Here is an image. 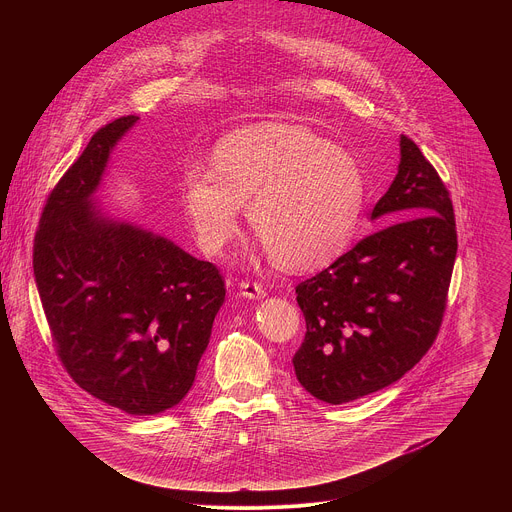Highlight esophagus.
Segmentation results:
<instances>
[{
    "label": "esophagus",
    "instance_id": "obj_1",
    "mask_svg": "<svg viewBox=\"0 0 512 512\" xmlns=\"http://www.w3.org/2000/svg\"><path fill=\"white\" fill-rule=\"evenodd\" d=\"M239 289L243 298H249V300L265 298V287L259 281H241Z\"/></svg>",
    "mask_w": 512,
    "mask_h": 512
}]
</instances>
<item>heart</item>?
Segmentation results:
<instances>
[{
	"label": "heart",
	"mask_w": 512,
	"mask_h": 512,
	"mask_svg": "<svg viewBox=\"0 0 512 512\" xmlns=\"http://www.w3.org/2000/svg\"><path fill=\"white\" fill-rule=\"evenodd\" d=\"M358 162L296 123H251L216 143L212 168L190 166L182 206L202 251L237 235L241 206L269 259L291 271L332 261L350 241L364 202Z\"/></svg>",
	"instance_id": "b5f03b06"
}]
</instances>
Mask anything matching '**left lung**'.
Returning a JSON list of instances; mask_svg holds the SVG:
<instances>
[{
	"instance_id": "8db88e82",
	"label": "left lung",
	"mask_w": 512,
	"mask_h": 512,
	"mask_svg": "<svg viewBox=\"0 0 512 512\" xmlns=\"http://www.w3.org/2000/svg\"><path fill=\"white\" fill-rule=\"evenodd\" d=\"M399 172L371 218L383 229L298 283L306 336L291 358L302 387L330 405L399 381L440 332L458 235L450 192L401 135Z\"/></svg>"
}]
</instances>
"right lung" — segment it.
<instances>
[{
    "label": "right lung",
    "mask_w": 512,
    "mask_h": 512,
    "mask_svg": "<svg viewBox=\"0 0 512 512\" xmlns=\"http://www.w3.org/2000/svg\"><path fill=\"white\" fill-rule=\"evenodd\" d=\"M137 119L101 127L50 192L34 277L72 381L129 415H156L190 391L227 289L216 265L93 204L111 150Z\"/></svg>",
    "instance_id": "right-lung-1"
}]
</instances>
